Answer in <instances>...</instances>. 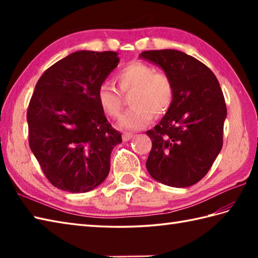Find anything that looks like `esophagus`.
I'll return each mask as SVG.
<instances>
[{"instance_id":"34e87169","label":"esophagus","mask_w":258,"mask_h":258,"mask_svg":"<svg viewBox=\"0 0 258 258\" xmlns=\"http://www.w3.org/2000/svg\"><path fill=\"white\" fill-rule=\"evenodd\" d=\"M133 136H134V134L128 133V132H125V133H123V135H122V139H123L124 142H127V141H130L131 139H132Z\"/></svg>"}]
</instances>
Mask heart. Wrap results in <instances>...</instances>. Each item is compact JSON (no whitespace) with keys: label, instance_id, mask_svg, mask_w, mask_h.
<instances>
[{"label":"heart","instance_id":"obj_1","mask_svg":"<svg viewBox=\"0 0 258 258\" xmlns=\"http://www.w3.org/2000/svg\"><path fill=\"white\" fill-rule=\"evenodd\" d=\"M115 81L122 94H128L132 105L119 118V126L124 130L138 131L149 125L153 116H162L171 107L174 98V84L171 76L156 72L150 64L132 62L120 69ZM98 105L107 116L118 117L123 109V95L108 83L97 87Z\"/></svg>","mask_w":258,"mask_h":258}]
</instances>
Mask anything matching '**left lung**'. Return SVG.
<instances>
[{"label":"left lung","mask_w":258,"mask_h":258,"mask_svg":"<svg viewBox=\"0 0 258 258\" xmlns=\"http://www.w3.org/2000/svg\"><path fill=\"white\" fill-rule=\"evenodd\" d=\"M171 76V107L146 134L152 150L146 161L151 176L172 187H188L210 171L223 146L227 109L215 74L195 57L176 50L142 52Z\"/></svg>","instance_id":"1"}]
</instances>
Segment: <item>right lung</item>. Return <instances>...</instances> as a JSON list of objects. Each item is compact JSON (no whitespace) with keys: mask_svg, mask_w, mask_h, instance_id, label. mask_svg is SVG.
I'll return each mask as SVG.
<instances>
[{"mask_svg":"<svg viewBox=\"0 0 258 258\" xmlns=\"http://www.w3.org/2000/svg\"><path fill=\"white\" fill-rule=\"evenodd\" d=\"M118 53L78 51L42 74L27 107L29 144L53 186L85 193L107 177L122 135L98 105L97 87L117 67Z\"/></svg>","mask_w":258,"mask_h":258,"instance_id":"1","label":"right lung"}]
</instances>
